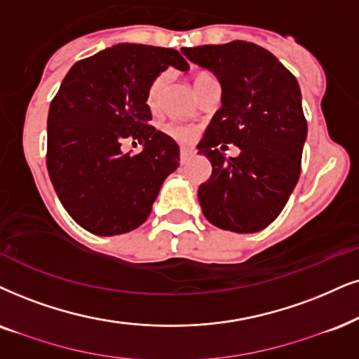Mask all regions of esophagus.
I'll return each instance as SVG.
<instances>
[{"label": "esophagus", "mask_w": 359, "mask_h": 359, "mask_svg": "<svg viewBox=\"0 0 359 359\" xmlns=\"http://www.w3.org/2000/svg\"><path fill=\"white\" fill-rule=\"evenodd\" d=\"M194 156V151H190L187 147L180 149V164H187V161Z\"/></svg>", "instance_id": "1"}]
</instances>
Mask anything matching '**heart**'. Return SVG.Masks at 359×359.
Returning <instances> with one entry per match:
<instances>
[{
    "label": "heart",
    "instance_id": "b5f03b06",
    "mask_svg": "<svg viewBox=\"0 0 359 359\" xmlns=\"http://www.w3.org/2000/svg\"><path fill=\"white\" fill-rule=\"evenodd\" d=\"M207 78V74H201L197 76L194 81L195 83H198V81ZM165 81H167V76L165 74H161L157 76L156 79L152 81L151 86H149V90H147V106L152 109V111H156L158 107V104H161V96H162V90H164V86H165ZM165 130L169 133L172 137H175L177 140H180V142H189L190 139H194L195 135V129L190 126H182V124H170L165 127Z\"/></svg>",
    "mask_w": 359,
    "mask_h": 359
}]
</instances>
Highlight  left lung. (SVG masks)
Instances as JSON below:
<instances>
[{"instance_id": "1", "label": "left lung", "mask_w": 359, "mask_h": 359, "mask_svg": "<svg viewBox=\"0 0 359 359\" xmlns=\"http://www.w3.org/2000/svg\"><path fill=\"white\" fill-rule=\"evenodd\" d=\"M182 53L222 86V107L197 146L212 164L210 179L198 187L203 215L230 232H260L300 179L306 121L298 81L270 51L245 41ZM220 143H235L241 156L225 158Z\"/></svg>"}]
</instances>
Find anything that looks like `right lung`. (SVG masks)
I'll return each instance as SVG.
<instances>
[{"instance_id":"right-lung-1","label":"right lung","mask_w":359,"mask_h":359,"mask_svg":"<svg viewBox=\"0 0 359 359\" xmlns=\"http://www.w3.org/2000/svg\"><path fill=\"white\" fill-rule=\"evenodd\" d=\"M170 66L189 71L175 49L116 44L76 62L49 106V179L66 212L90 233L111 237L142 225L179 167L175 140L149 126V86ZM127 138L142 143L143 152L122 154Z\"/></svg>"}]
</instances>
